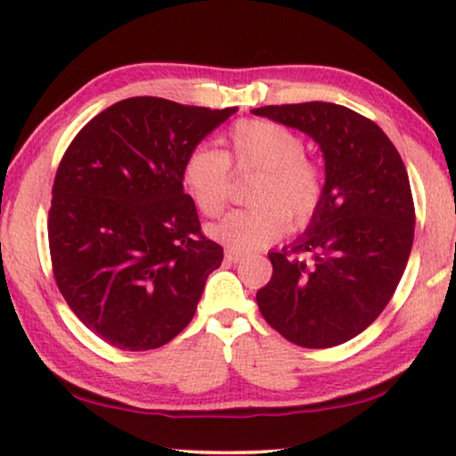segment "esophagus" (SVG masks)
I'll use <instances>...</instances> for the list:
<instances>
[{
	"instance_id": "1",
	"label": "esophagus",
	"mask_w": 456,
	"mask_h": 456,
	"mask_svg": "<svg viewBox=\"0 0 456 456\" xmlns=\"http://www.w3.org/2000/svg\"><path fill=\"white\" fill-rule=\"evenodd\" d=\"M225 257H227V262L237 264L240 260H243V254H241V251H235V249H227Z\"/></svg>"
}]
</instances>
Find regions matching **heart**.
<instances>
[{
  "instance_id": "obj_1",
  "label": "heart",
  "mask_w": 456,
  "mask_h": 456,
  "mask_svg": "<svg viewBox=\"0 0 456 456\" xmlns=\"http://www.w3.org/2000/svg\"><path fill=\"white\" fill-rule=\"evenodd\" d=\"M227 151L210 145L190 149L182 180L202 215L219 216L229 202L231 163L260 169L248 200L210 227V235L229 249L254 251L270 246L289 227L314 219L325 194V169L305 155V141L293 128L272 120H240L227 133Z\"/></svg>"
}]
</instances>
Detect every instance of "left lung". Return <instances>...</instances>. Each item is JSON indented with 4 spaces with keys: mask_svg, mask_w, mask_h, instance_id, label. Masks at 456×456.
Instances as JSON below:
<instances>
[{
    "mask_svg": "<svg viewBox=\"0 0 456 456\" xmlns=\"http://www.w3.org/2000/svg\"><path fill=\"white\" fill-rule=\"evenodd\" d=\"M254 114L307 133L325 158L322 207L293 246L268 254L257 307L289 342L339 346L383 314L407 266L416 208L402 155L370 118L331 102Z\"/></svg>",
    "mask_w": 456,
    "mask_h": 456,
    "instance_id": "obj_1",
    "label": "left lung"
}]
</instances>
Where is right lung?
Wrapping results in <instances>:
<instances>
[{
  "mask_svg": "<svg viewBox=\"0 0 456 456\" xmlns=\"http://www.w3.org/2000/svg\"><path fill=\"white\" fill-rule=\"evenodd\" d=\"M235 110L126 98L67 147L49 210L54 282L79 322L114 348L174 339L221 266L223 248L202 233L182 167Z\"/></svg>",
  "mask_w": 456,
  "mask_h": 456,
  "instance_id": "right-lung-1",
  "label": "right lung"
}]
</instances>
